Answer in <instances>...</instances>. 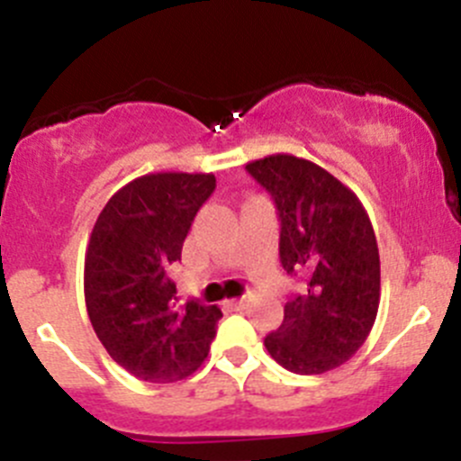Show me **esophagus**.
<instances>
[{
	"label": "esophagus",
	"instance_id": "obj_1",
	"mask_svg": "<svg viewBox=\"0 0 461 461\" xmlns=\"http://www.w3.org/2000/svg\"><path fill=\"white\" fill-rule=\"evenodd\" d=\"M245 301H248L245 296H239V299H231V301H227V303H230L234 310H240L245 305Z\"/></svg>",
	"mask_w": 461,
	"mask_h": 461
}]
</instances>
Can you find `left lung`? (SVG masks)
<instances>
[{"label": "left lung", "mask_w": 461, "mask_h": 461, "mask_svg": "<svg viewBox=\"0 0 461 461\" xmlns=\"http://www.w3.org/2000/svg\"><path fill=\"white\" fill-rule=\"evenodd\" d=\"M245 169L276 204L283 269L305 281L265 348L290 373H328L375 325L381 269L373 222L355 192L303 158L276 153Z\"/></svg>", "instance_id": "8db88e82"}]
</instances>
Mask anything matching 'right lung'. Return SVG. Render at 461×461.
I'll list each match as a JSON object with an SVG mask.
<instances>
[{
  "label": "right lung",
  "instance_id": "add662e5",
  "mask_svg": "<svg viewBox=\"0 0 461 461\" xmlns=\"http://www.w3.org/2000/svg\"><path fill=\"white\" fill-rule=\"evenodd\" d=\"M213 174H147L109 198L85 258V299L111 359L151 384L201 368L222 317L216 305L180 303L169 267L180 260Z\"/></svg>",
  "mask_w": 461,
  "mask_h": 461
}]
</instances>
